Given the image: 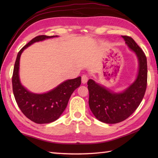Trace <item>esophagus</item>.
<instances>
[{
    "label": "esophagus",
    "instance_id": "obj_1",
    "mask_svg": "<svg viewBox=\"0 0 158 158\" xmlns=\"http://www.w3.org/2000/svg\"><path fill=\"white\" fill-rule=\"evenodd\" d=\"M88 75H82V77H81V81H82V83H83V84H84V83H86L87 81H88Z\"/></svg>",
    "mask_w": 158,
    "mask_h": 158
}]
</instances>
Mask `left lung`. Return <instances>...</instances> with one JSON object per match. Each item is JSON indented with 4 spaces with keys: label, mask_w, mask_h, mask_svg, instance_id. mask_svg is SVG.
Wrapping results in <instances>:
<instances>
[{
    "label": "left lung",
    "mask_w": 158,
    "mask_h": 158,
    "mask_svg": "<svg viewBox=\"0 0 158 158\" xmlns=\"http://www.w3.org/2000/svg\"><path fill=\"white\" fill-rule=\"evenodd\" d=\"M138 58L139 69L136 80L125 91L114 93L89 79V106L96 119L106 123L123 122L135 111L145 95L147 83V58L141 48L128 36H122Z\"/></svg>",
    "instance_id": "left-lung-1"
}]
</instances>
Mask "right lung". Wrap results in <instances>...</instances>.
<instances>
[{"label":"right lung","instance_id":"add662e5","mask_svg":"<svg viewBox=\"0 0 158 158\" xmlns=\"http://www.w3.org/2000/svg\"><path fill=\"white\" fill-rule=\"evenodd\" d=\"M54 36L40 35L32 39L18 52L13 69L12 86L16 102L23 115L36 123H48L58 119L66 108L73 92L81 83V77H77L64 81L51 91L41 94L30 92L22 85L19 77L22 53L32 43Z\"/></svg>","mask_w":158,"mask_h":158}]
</instances>
